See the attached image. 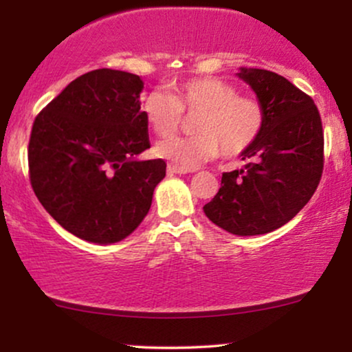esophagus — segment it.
Instances as JSON below:
<instances>
[{
    "instance_id": "1",
    "label": "esophagus",
    "mask_w": 352,
    "mask_h": 352,
    "mask_svg": "<svg viewBox=\"0 0 352 352\" xmlns=\"http://www.w3.org/2000/svg\"><path fill=\"white\" fill-rule=\"evenodd\" d=\"M188 170H184V168H179L175 167V165H168L167 167V173L168 175H173V173H179V175H182V173H187Z\"/></svg>"
}]
</instances>
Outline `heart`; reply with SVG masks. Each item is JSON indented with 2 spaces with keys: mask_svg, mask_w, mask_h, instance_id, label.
I'll use <instances>...</instances> for the list:
<instances>
[{
  "mask_svg": "<svg viewBox=\"0 0 352 352\" xmlns=\"http://www.w3.org/2000/svg\"><path fill=\"white\" fill-rule=\"evenodd\" d=\"M142 112L152 131L170 135L182 124V112L195 116L193 137H168L155 145V153L184 170L223 153L241 155L260 139L266 124L265 106L252 96H240L233 84L212 76L190 78L173 86L172 94L152 91L144 96Z\"/></svg>",
  "mask_w": 352,
  "mask_h": 352,
  "instance_id": "b5f03b06",
  "label": "heart"
}]
</instances>
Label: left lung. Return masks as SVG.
<instances>
[{
  "instance_id": "1",
  "label": "left lung",
  "mask_w": 352,
  "mask_h": 352,
  "mask_svg": "<svg viewBox=\"0 0 352 352\" xmlns=\"http://www.w3.org/2000/svg\"><path fill=\"white\" fill-rule=\"evenodd\" d=\"M265 106L260 139L241 153L243 168L225 172L218 193L204 207L217 227L238 236L283 227L316 192L324 165V135L314 100L283 76L241 67Z\"/></svg>"
}]
</instances>
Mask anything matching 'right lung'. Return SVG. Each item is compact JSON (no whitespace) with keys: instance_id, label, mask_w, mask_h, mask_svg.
<instances>
[{"instance_id":"1","label":"right lung","mask_w":352,"mask_h":352,"mask_svg":"<svg viewBox=\"0 0 352 352\" xmlns=\"http://www.w3.org/2000/svg\"><path fill=\"white\" fill-rule=\"evenodd\" d=\"M139 76L96 69L79 76L36 116L28 164L36 197L64 230L117 243L139 227L165 177L151 147Z\"/></svg>"}]
</instances>
